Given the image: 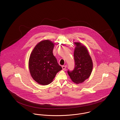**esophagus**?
I'll return each mask as SVG.
<instances>
[{
	"instance_id": "34e87169",
	"label": "esophagus",
	"mask_w": 120,
	"mask_h": 120,
	"mask_svg": "<svg viewBox=\"0 0 120 120\" xmlns=\"http://www.w3.org/2000/svg\"><path fill=\"white\" fill-rule=\"evenodd\" d=\"M66 68H67V66L66 65L62 66V68H63V70H65V69Z\"/></svg>"
}]
</instances>
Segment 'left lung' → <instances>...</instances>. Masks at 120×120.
<instances>
[{
  "label": "left lung",
  "mask_w": 120,
  "mask_h": 120,
  "mask_svg": "<svg viewBox=\"0 0 120 120\" xmlns=\"http://www.w3.org/2000/svg\"><path fill=\"white\" fill-rule=\"evenodd\" d=\"M74 52L75 68L68 72L71 80L76 84L83 83L91 74L93 64L88 50L80 42H74Z\"/></svg>",
  "instance_id": "8db88e82"
}]
</instances>
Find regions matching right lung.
Returning <instances> with one entry per match:
<instances>
[{
  "instance_id": "obj_1",
  "label": "right lung",
  "mask_w": 120,
  "mask_h": 120,
  "mask_svg": "<svg viewBox=\"0 0 120 120\" xmlns=\"http://www.w3.org/2000/svg\"><path fill=\"white\" fill-rule=\"evenodd\" d=\"M54 43L49 40L41 41L31 52L29 59V69L31 77L41 85L51 83L62 68L53 54Z\"/></svg>"
}]
</instances>
